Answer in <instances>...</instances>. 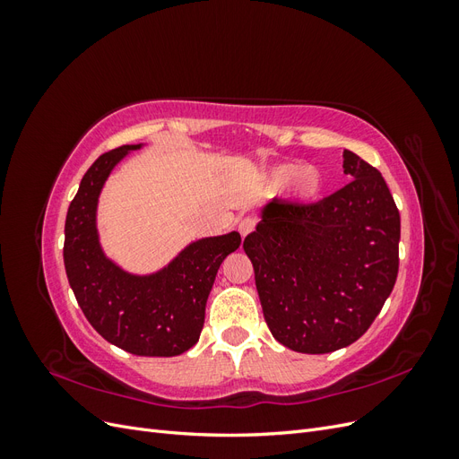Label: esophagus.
Instances as JSON below:
<instances>
[{"instance_id": "obj_1", "label": "esophagus", "mask_w": 459, "mask_h": 459, "mask_svg": "<svg viewBox=\"0 0 459 459\" xmlns=\"http://www.w3.org/2000/svg\"><path fill=\"white\" fill-rule=\"evenodd\" d=\"M255 226H256V221L253 218H241L238 221V231L243 235V238H247V235L255 230Z\"/></svg>"}]
</instances>
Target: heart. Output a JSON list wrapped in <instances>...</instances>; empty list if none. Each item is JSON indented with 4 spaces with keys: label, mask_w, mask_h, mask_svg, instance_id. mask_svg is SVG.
Segmentation results:
<instances>
[{
    "label": "heart",
    "mask_w": 459,
    "mask_h": 459,
    "mask_svg": "<svg viewBox=\"0 0 459 459\" xmlns=\"http://www.w3.org/2000/svg\"><path fill=\"white\" fill-rule=\"evenodd\" d=\"M270 186L280 189L287 184L290 197L297 201H314L324 191V174L319 172L316 166H304L299 162H285L272 169Z\"/></svg>",
    "instance_id": "1"
}]
</instances>
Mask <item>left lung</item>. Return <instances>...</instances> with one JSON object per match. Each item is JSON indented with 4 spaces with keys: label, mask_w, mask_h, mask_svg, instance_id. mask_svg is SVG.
I'll use <instances>...</instances> for the list:
<instances>
[{
    "label": "left lung",
    "mask_w": 459,
    "mask_h": 459,
    "mask_svg": "<svg viewBox=\"0 0 459 459\" xmlns=\"http://www.w3.org/2000/svg\"><path fill=\"white\" fill-rule=\"evenodd\" d=\"M352 182L314 204L273 199L243 248L275 341L327 354L358 341L398 275L400 214L381 172L342 152Z\"/></svg>",
    "instance_id": "8db88e82"
}]
</instances>
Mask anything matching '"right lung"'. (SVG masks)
Wrapping results in <instances>:
<instances>
[{"instance_id":"add662e5","label":"right lung","mask_w":459,"mask_h":459,"mask_svg":"<svg viewBox=\"0 0 459 459\" xmlns=\"http://www.w3.org/2000/svg\"><path fill=\"white\" fill-rule=\"evenodd\" d=\"M142 145L105 152L84 174L65 221V270L82 312L103 339L135 356H178L199 341L204 307L220 264L238 251L231 231L189 243L169 266L149 275L108 260L97 233V201L115 166Z\"/></svg>"}]
</instances>
